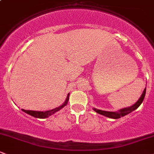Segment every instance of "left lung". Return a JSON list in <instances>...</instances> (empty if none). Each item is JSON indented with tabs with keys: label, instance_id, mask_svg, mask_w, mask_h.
<instances>
[{
	"label": "left lung",
	"instance_id": "1",
	"mask_svg": "<svg viewBox=\"0 0 154 154\" xmlns=\"http://www.w3.org/2000/svg\"><path fill=\"white\" fill-rule=\"evenodd\" d=\"M145 92H146V87L144 90L143 94L140 96V99L135 103L134 105H132L131 106L127 107V108H124L122 109H120L118 112H107V111H103V110H100L97 109L93 108V110L95 112H96L97 113L100 114V115H103V116L109 117V118H112V119H118L120 118V117L125 116V115H128V114L131 113L133 111H134L135 109H137L141 103H143L144 98H145Z\"/></svg>",
	"mask_w": 154,
	"mask_h": 154
}]
</instances>
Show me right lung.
Returning <instances> with one entry per match:
<instances>
[{
	"label": "right lung",
	"instance_id": "obj_1",
	"mask_svg": "<svg viewBox=\"0 0 154 154\" xmlns=\"http://www.w3.org/2000/svg\"><path fill=\"white\" fill-rule=\"evenodd\" d=\"M69 96H70V94H68L67 96V98H66L65 101L63 104H62L61 106H59V107L57 108L54 109H51V110H48V111H45V112H40V111H32V110H26L22 109L23 112H26L27 113L28 115H30L31 116L36 117V118H46V117H48L51 115H54V113L57 112L58 111H59L60 109H62L63 107L65 106L67 104V102H68L69 100Z\"/></svg>",
	"mask_w": 154,
	"mask_h": 154
}]
</instances>
